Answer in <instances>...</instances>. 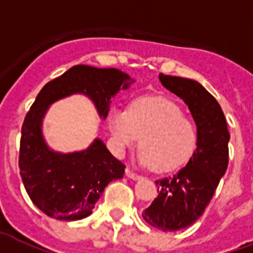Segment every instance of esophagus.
<instances>
[{
	"instance_id": "esophagus-1",
	"label": "esophagus",
	"mask_w": 253,
	"mask_h": 253,
	"mask_svg": "<svg viewBox=\"0 0 253 253\" xmlns=\"http://www.w3.org/2000/svg\"><path fill=\"white\" fill-rule=\"evenodd\" d=\"M125 174H126V177L130 178V179H140V175L137 173H134V171L130 169L125 170Z\"/></svg>"
}]
</instances>
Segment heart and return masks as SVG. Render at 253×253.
<instances>
[{
  "label": "heart",
  "instance_id": "b5f03b06",
  "mask_svg": "<svg viewBox=\"0 0 253 253\" xmlns=\"http://www.w3.org/2000/svg\"><path fill=\"white\" fill-rule=\"evenodd\" d=\"M109 128L117 150L140 138V161L157 171H171L182 166L197 145V128L183 117L175 103L162 97H141L129 111L113 109Z\"/></svg>",
  "mask_w": 253,
  "mask_h": 253
}]
</instances>
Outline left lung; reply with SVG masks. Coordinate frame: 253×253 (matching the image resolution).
I'll list each match as a JSON object with an SVG mask.
<instances>
[{
  "mask_svg": "<svg viewBox=\"0 0 253 253\" xmlns=\"http://www.w3.org/2000/svg\"><path fill=\"white\" fill-rule=\"evenodd\" d=\"M162 85L181 97L197 124V149L187 165L173 177L156 181L158 197L142 218L161 231H178L201 218L228 166L226 117L219 103L191 79L160 74Z\"/></svg>",
  "mask_w": 253,
  "mask_h": 253,
  "instance_id": "left-lung-1",
  "label": "left lung"
}]
</instances>
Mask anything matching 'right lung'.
<instances>
[{
  "instance_id": "obj_1",
  "label": "right lung",
  "mask_w": 253,
  "mask_h": 253,
  "mask_svg": "<svg viewBox=\"0 0 253 253\" xmlns=\"http://www.w3.org/2000/svg\"><path fill=\"white\" fill-rule=\"evenodd\" d=\"M132 82L116 68L78 64L41 89L23 120L18 165L26 193L42 212L58 220L87 218L107 185L123 178L125 171L124 164L99 138L83 152L62 154L51 150L41 128L47 108L66 96L84 93L105 119L111 99Z\"/></svg>"
}]
</instances>
